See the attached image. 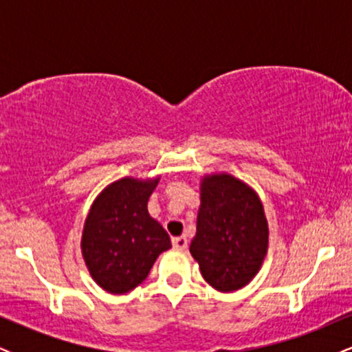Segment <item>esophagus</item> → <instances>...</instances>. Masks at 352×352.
Listing matches in <instances>:
<instances>
[{"instance_id":"obj_1","label":"esophagus","mask_w":352,"mask_h":352,"mask_svg":"<svg viewBox=\"0 0 352 352\" xmlns=\"http://www.w3.org/2000/svg\"><path fill=\"white\" fill-rule=\"evenodd\" d=\"M172 245H173V248H177V250H187L188 240L185 236H177L172 240Z\"/></svg>"}]
</instances>
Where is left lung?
I'll return each mask as SVG.
<instances>
[{
  "mask_svg": "<svg viewBox=\"0 0 352 352\" xmlns=\"http://www.w3.org/2000/svg\"><path fill=\"white\" fill-rule=\"evenodd\" d=\"M268 235L263 204L248 184L225 172L201 177L190 253L212 288L232 293L248 285L268 252Z\"/></svg>",
  "mask_w": 352,
  "mask_h": 352,
  "instance_id": "left-lung-1",
  "label": "left lung"
}]
</instances>
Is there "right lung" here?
I'll return each instance as SVG.
<instances>
[{
    "mask_svg": "<svg viewBox=\"0 0 352 352\" xmlns=\"http://www.w3.org/2000/svg\"><path fill=\"white\" fill-rule=\"evenodd\" d=\"M159 180L124 177L109 184L89 208L80 250L92 280L107 293L132 292L157 256L172 248L170 236L147 210Z\"/></svg>",
    "mask_w": 352,
    "mask_h": 352,
    "instance_id": "add662e5",
    "label": "right lung"
}]
</instances>
